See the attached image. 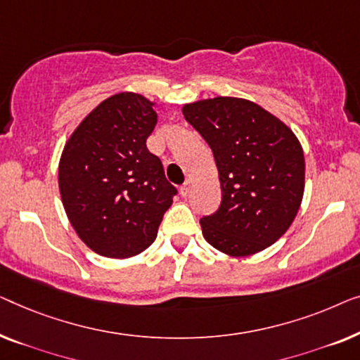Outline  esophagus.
I'll use <instances>...</instances> for the list:
<instances>
[{"mask_svg": "<svg viewBox=\"0 0 360 360\" xmlns=\"http://www.w3.org/2000/svg\"><path fill=\"white\" fill-rule=\"evenodd\" d=\"M189 192H191V181H186L184 184L181 186V195H182V197L189 195Z\"/></svg>", "mask_w": 360, "mask_h": 360, "instance_id": "obj_1", "label": "esophagus"}]
</instances>
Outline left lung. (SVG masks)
Returning a JSON list of instances; mask_svg holds the SVG:
<instances>
[{
  "mask_svg": "<svg viewBox=\"0 0 360 360\" xmlns=\"http://www.w3.org/2000/svg\"><path fill=\"white\" fill-rule=\"evenodd\" d=\"M182 114L214 151L221 204L200 219L202 235L230 256L276 243L300 209L305 158L300 141L276 115L240 98L186 104Z\"/></svg>",
  "mask_w": 360,
  "mask_h": 360,
  "instance_id": "left-lung-1",
  "label": "left lung"
}]
</instances>
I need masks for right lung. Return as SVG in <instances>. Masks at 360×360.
<instances>
[{"instance_id": "add662e5", "label": "right lung", "mask_w": 360, "mask_h": 360, "mask_svg": "<svg viewBox=\"0 0 360 360\" xmlns=\"http://www.w3.org/2000/svg\"><path fill=\"white\" fill-rule=\"evenodd\" d=\"M155 125L153 103L119 93L91 110L65 145L58 165L65 212L101 256L124 259L145 251L178 194L146 148Z\"/></svg>"}]
</instances>
